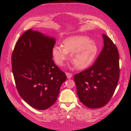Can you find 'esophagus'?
I'll list each match as a JSON object with an SVG mask.
<instances>
[{
  "label": "esophagus",
  "mask_w": 131,
  "mask_h": 131,
  "mask_svg": "<svg viewBox=\"0 0 131 131\" xmlns=\"http://www.w3.org/2000/svg\"><path fill=\"white\" fill-rule=\"evenodd\" d=\"M66 75H67L68 79H71L72 77V76H73V75H72L71 73H69V72H66Z\"/></svg>",
  "instance_id": "obj_1"
}]
</instances>
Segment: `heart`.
<instances>
[{
  "label": "heart",
  "mask_w": 131,
  "mask_h": 131,
  "mask_svg": "<svg viewBox=\"0 0 131 131\" xmlns=\"http://www.w3.org/2000/svg\"><path fill=\"white\" fill-rule=\"evenodd\" d=\"M99 52L96 43L90 38L75 35L65 39L62 47L56 46L52 50V55L56 63L62 66L69 59L68 53L73 65L79 70L90 67L96 59Z\"/></svg>",
  "instance_id": "1"
}]
</instances>
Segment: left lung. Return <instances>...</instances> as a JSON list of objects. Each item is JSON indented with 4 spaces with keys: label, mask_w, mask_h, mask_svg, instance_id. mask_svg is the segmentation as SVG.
<instances>
[{
    "label": "left lung",
    "mask_w": 131,
    "mask_h": 131,
    "mask_svg": "<svg viewBox=\"0 0 131 131\" xmlns=\"http://www.w3.org/2000/svg\"><path fill=\"white\" fill-rule=\"evenodd\" d=\"M104 46L93 64L76 74L74 81L80 101L91 108L105 106L110 101L119 77V53L116 46L105 34Z\"/></svg>",
    "instance_id": "obj_1"
}]
</instances>
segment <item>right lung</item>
<instances>
[{
    "instance_id": "1",
    "label": "right lung",
    "mask_w": 131,
    "mask_h": 131,
    "mask_svg": "<svg viewBox=\"0 0 131 131\" xmlns=\"http://www.w3.org/2000/svg\"><path fill=\"white\" fill-rule=\"evenodd\" d=\"M56 41L42 33L26 31L17 41L12 56V71L17 90L29 105L39 110L57 100L65 73L52 60Z\"/></svg>"
}]
</instances>
